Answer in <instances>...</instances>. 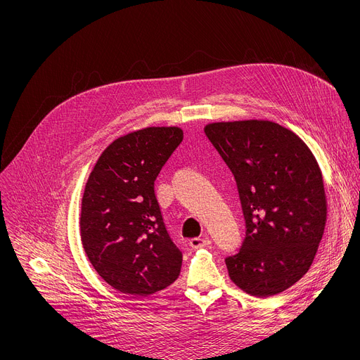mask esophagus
I'll return each mask as SVG.
<instances>
[{
    "mask_svg": "<svg viewBox=\"0 0 360 360\" xmlns=\"http://www.w3.org/2000/svg\"><path fill=\"white\" fill-rule=\"evenodd\" d=\"M211 244L210 238H202V237H197V238H192L189 240V245L192 248H201V247H207Z\"/></svg>",
    "mask_w": 360,
    "mask_h": 360,
    "instance_id": "1",
    "label": "esophagus"
}]
</instances>
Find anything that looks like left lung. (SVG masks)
<instances>
[{"mask_svg": "<svg viewBox=\"0 0 360 360\" xmlns=\"http://www.w3.org/2000/svg\"><path fill=\"white\" fill-rule=\"evenodd\" d=\"M205 135L231 169L245 238L225 264L231 280L255 297H270L310 269L326 224L321 172L306 143L269 120L221 122Z\"/></svg>", "mask_w": 360, "mask_h": 360, "instance_id": "1", "label": "left lung"}]
</instances>
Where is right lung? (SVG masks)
<instances>
[{"mask_svg": "<svg viewBox=\"0 0 360 360\" xmlns=\"http://www.w3.org/2000/svg\"><path fill=\"white\" fill-rule=\"evenodd\" d=\"M184 139L179 127H146L112 142L82 200L80 234L99 276L113 288L148 296L172 284L182 266L155 195V181Z\"/></svg>", "mask_w": 360, "mask_h": 360, "instance_id": "obj_1", "label": "right lung"}]
</instances>
